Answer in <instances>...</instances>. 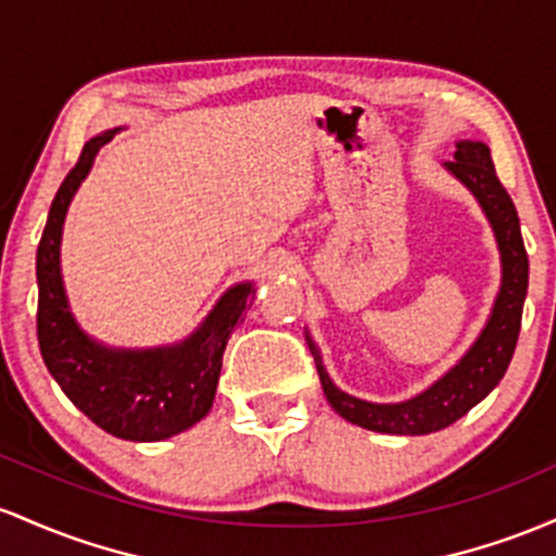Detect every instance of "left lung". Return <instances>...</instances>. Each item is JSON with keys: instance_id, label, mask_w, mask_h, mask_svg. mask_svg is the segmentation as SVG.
Listing matches in <instances>:
<instances>
[{"instance_id": "8db88e82", "label": "left lung", "mask_w": 556, "mask_h": 556, "mask_svg": "<svg viewBox=\"0 0 556 556\" xmlns=\"http://www.w3.org/2000/svg\"><path fill=\"white\" fill-rule=\"evenodd\" d=\"M444 167L478 199L480 210L485 212L491 228H494L498 254H502V286H498L489 323L480 330L476 344L467 349L465 357L433 386H428L422 394L396 404H372L365 399L349 396L330 380L315 341L307 336L309 352L315 357L317 376L323 383V394H326L330 407L344 420L359 428L376 430V433L426 435L457 422L496 389L498 380L507 372L517 346V336H520L522 302L528 294V254L513 199H509L502 180L496 178L491 149L483 141H457L454 160L446 162Z\"/></svg>"}]
</instances>
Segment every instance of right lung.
<instances>
[{
	"instance_id": "obj_1",
	"label": "right lung",
	"mask_w": 556,
	"mask_h": 556,
	"mask_svg": "<svg viewBox=\"0 0 556 556\" xmlns=\"http://www.w3.org/2000/svg\"><path fill=\"white\" fill-rule=\"evenodd\" d=\"M115 130L93 136L62 180L39 252V330L41 357L65 396L99 428L126 441H162L197 426L210 413L220 378L223 352L252 307L254 286L239 283L220 296L189 339L154 349H110L86 336L67 304L60 273V244L71 199L89 176L93 157Z\"/></svg>"
}]
</instances>
